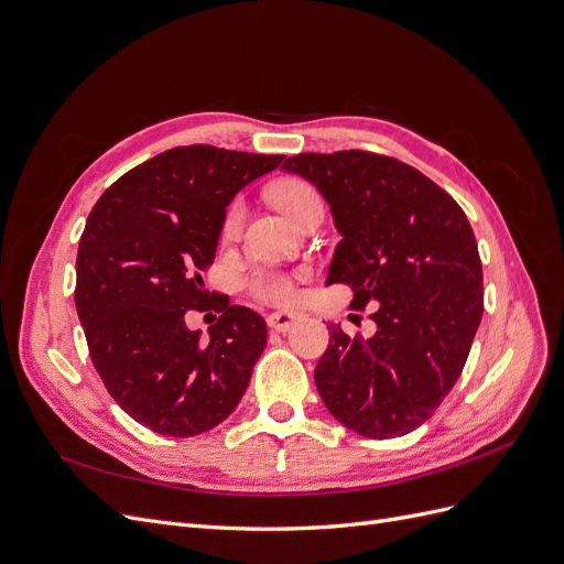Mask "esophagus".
Segmentation results:
<instances>
[{
    "mask_svg": "<svg viewBox=\"0 0 564 564\" xmlns=\"http://www.w3.org/2000/svg\"><path fill=\"white\" fill-rule=\"evenodd\" d=\"M305 319V313L303 311H280V313H272L270 317H268V327L272 329V332H289V329H294L299 322H303Z\"/></svg>",
    "mask_w": 564,
    "mask_h": 564,
    "instance_id": "34e87169",
    "label": "esophagus"
}]
</instances>
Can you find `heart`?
Segmentation results:
<instances>
[{
  "label": "heart",
  "mask_w": 564,
  "mask_h": 564,
  "mask_svg": "<svg viewBox=\"0 0 564 564\" xmlns=\"http://www.w3.org/2000/svg\"><path fill=\"white\" fill-rule=\"evenodd\" d=\"M268 195H270V202L275 204V207L292 220V224H296V220L311 207H315V204H322V197L315 191V185L303 178H282L270 187ZM240 226H242V207L235 202L226 212L220 235L232 237L237 235V230H240ZM249 289L253 292V296L270 303H282L294 296L292 280L280 275V272H259V275H253L249 280Z\"/></svg>",
  "instance_id": "obj_1"
}]
</instances>
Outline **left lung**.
I'll list each match as a JSON object with an SVG mask.
<instances>
[{
	"label": "left lung",
	"mask_w": 564,
	"mask_h": 564,
	"mask_svg": "<svg viewBox=\"0 0 564 564\" xmlns=\"http://www.w3.org/2000/svg\"><path fill=\"white\" fill-rule=\"evenodd\" d=\"M284 172L313 183L340 242L327 282L373 305L377 334L332 324L315 386L332 416L365 437H400L429 419L466 365L482 319V263L464 209L414 166L365 150L301 152Z\"/></svg>",
	"instance_id": "left-lung-1"
}]
</instances>
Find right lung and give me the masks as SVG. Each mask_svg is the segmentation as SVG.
<instances>
[{
  "instance_id": "obj_1",
  "label": "right lung",
  "mask_w": 564,
  "mask_h": 564,
  "mask_svg": "<svg viewBox=\"0 0 564 564\" xmlns=\"http://www.w3.org/2000/svg\"><path fill=\"white\" fill-rule=\"evenodd\" d=\"M284 155L181 145L139 164L100 195L77 251L75 305L96 371L115 402L169 437L212 431L240 404L268 327L245 305L207 311L202 270L212 265L226 207Z\"/></svg>"
}]
</instances>
